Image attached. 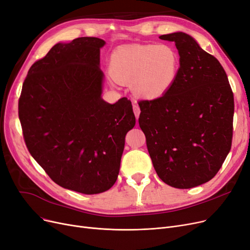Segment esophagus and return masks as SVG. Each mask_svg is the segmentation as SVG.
Returning <instances> with one entry per match:
<instances>
[{"mask_svg":"<svg viewBox=\"0 0 250 250\" xmlns=\"http://www.w3.org/2000/svg\"><path fill=\"white\" fill-rule=\"evenodd\" d=\"M133 110H134V113H135V116H136V118L138 119L139 118V115H140V107L138 106V104H136V103H134L133 104Z\"/></svg>","mask_w":250,"mask_h":250,"instance_id":"34e87169","label":"esophagus"}]
</instances>
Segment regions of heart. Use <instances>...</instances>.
<instances>
[{
  "label": "heart",
  "instance_id": "heart-1",
  "mask_svg": "<svg viewBox=\"0 0 250 250\" xmlns=\"http://www.w3.org/2000/svg\"><path fill=\"white\" fill-rule=\"evenodd\" d=\"M180 64L177 50L169 44H136L112 53L110 71L115 80L133 83L137 96L153 100L171 89Z\"/></svg>",
  "mask_w": 250,
  "mask_h": 250
}]
</instances>
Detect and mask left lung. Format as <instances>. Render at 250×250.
<instances>
[{"label": "left lung", "instance_id": "left-lung-1", "mask_svg": "<svg viewBox=\"0 0 250 250\" xmlns=\"http://www.w3.org/2000/svg\"><path fill=\"white\" fill-rule=\"evenodd\" d=\"M175 42L180 70L158 99L139 101V125L159 177L176 188L213 178L230 150L234 95L225 69L184 33L163 35Z\"/></svg>", "mask_w": 250, "mask_h": 250}]
</instances>
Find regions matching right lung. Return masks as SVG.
<instances>
[{"instance_id": "right-lung-1", "label": "right lung", "mask_w": 250, "mask_h": 250, "mask_svg": "<svg viewBox=\"0 0 250 250\" xmlns=\"http://www.w3.org/2000/svg\"><path fill=\"white\" fill-rule=\"evenodd\" d=\"M104 44L96 37L55 44L32 64L18 101L31 155L60 187L85 195L115 183L125 137L136 124L130 100L112 105L101 98Z\"/></svg>"}]
</instances>
